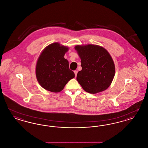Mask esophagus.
<instances>
[{
	"instance_id": "esophagus-1",
	"label": "esophagus",
	"mask_w": 148,
	"mask_h": 148,
	"mask_svg": "<svg viewBox=\"0 0 148 148\" xmlns=\"http://www.w3.org/2000/svg\"><path fill=\"white\" fill-rule=\"evenodd\" d=\"M74 73H75V77H76L77 75V73H78V71H77V70H75V71H74Z\"/></svg>"
}]
</instances>
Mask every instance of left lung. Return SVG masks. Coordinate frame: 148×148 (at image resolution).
<instances>
[{"label": "left lung", "mask_w": 148, "mask_h": 148, "mask_svg": "<svg viewBox=\"0 0 148 148\" xmlns=\"http://www.w3.org/2000/svg\"><path fill=\"white\" fill-rule=\"evenodd\" d=\"M75 49L81 59V71L77 80L84 90L96 94L106 90L114 77L113 60L104 48L97 45H77Z\"/></svg>", "instance_id": "8db88e82"}]
</instances>
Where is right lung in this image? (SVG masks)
I'll return each instance as SVG.
<instances>
[{"label": "right lung", "mask_w": 148, "mask_h": 148, "mask_svg": "<svg viewBox=\"0 0 148 148\" xmlns=\"http://www.w3.org/2000/svg\"><path fill=\"white\" fill-rule=\"evenodd\" d=\"M68 48L58 43L48 46L39 57L36 66V76L39 84L47 90L60 92L72 78L74 72L69 69L64 58Z\"/></svg>", "instance_id": "obj_1"}]
</instances>
